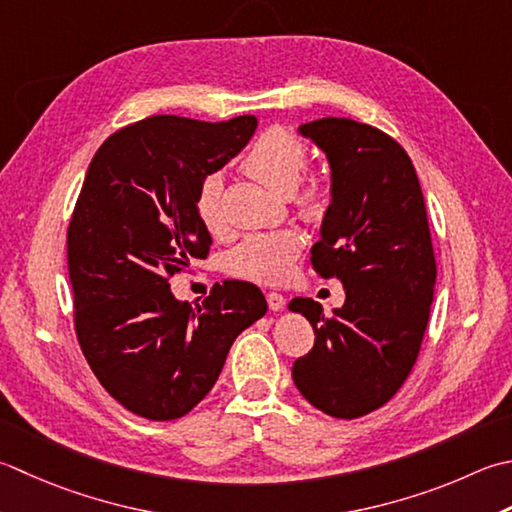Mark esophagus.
Here are the masks:
<instances>
[{
  "label": "esophagus",
  "instance_id": "esophagus-1",
  "mask_svg": "<svg viewBox=\"0 0 512 512\" xmlns=\"http://www.w3.org/2000/svg\"><path fill=\"white\" fill-rule=\"evenodd\" d=\"M266 302L270 306V310H282L286 306V297L282 293H275V290H270L266 295Z\"/></svg>",
  "mask_w": 512,
  "mask_h": 512
}]
</instances>
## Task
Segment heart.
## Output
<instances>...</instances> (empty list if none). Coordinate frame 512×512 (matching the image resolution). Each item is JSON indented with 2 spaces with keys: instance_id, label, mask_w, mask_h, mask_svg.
<instances>
[{
  "instance_id": "heart-1",
  "label": "heart",
  "mask_w": 512,
  "mask_h": 512,
  "mask_svg": "<svg viewBox=\"0 0 512 512\" xmlns=\"http://www.w3.org/2000/svg\"><path fill=\"white\" fill-rule=\"evenodd\" d=\"M306 164V146L293 130L268 126L262 130L242 157V170L264 186L279 190L293 188ZM333 177L326 170H310L295 187V208L308 222H322L333 206ZM224 179L219 173L202 177L195 190V215L210 235H226L222 206ZM304 239L295 228L270 230L246 237L228 255V273L259 284H282L293 273L295 259L302 253Z\"/></svg>"
}]
</instances>
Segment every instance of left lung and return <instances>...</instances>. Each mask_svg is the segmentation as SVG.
<instances>
[{
	"label": "left lung",
	"mask_w": 512,
	"mask_h": 512,
	"mask_svg": "<svg viewBox=\"0 0 512 512\" xmlns=\"http://www.w3.org/2000/svg\"><path fill=\"white\" fill-rule=\"evenodd\" d=\"M299 133L328 155L335 188L310 264L344 284L346 302L333 315L308 297L288 304L315 330L293 382L322 413L357 419L390 402L422 348L437 277L426 204L408 153L384 130L324 117Z\"/></svg>",
	"instance_id": "8db88e82"
}]
</instances>
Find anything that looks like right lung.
<instances>
[{
  "mask_svg": "<svg viewBox=\"0 0 512 512\" xmlns=\"http://www.w3.org/2000/svg\"><path fill=\"white\" fill-rule=\"evenodd\" d=\"M257 119L155 115L115 130L88 166L66 253L77 342L108 395L168 422L190 413L222 373L235 337L266 315L255 284L226 279L197 308L168 279L206 259L195 215L202 177L253 137Z\"/></svg>",
  "mask_w": 512,
  "mask_h": 512,
  "instance_id": "add662e5",
  "label": "right lung"
}]
</instances>
